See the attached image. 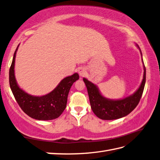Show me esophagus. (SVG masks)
Returning <instances> with one entry per match:
<instances>
[{
	"instance_id": "obj_1",
	"label": "esophagus",
	"mask_w": 160,
	"mask_h": 160,
	"mask_svg": "<svg viewBox=\"0 0 160 160\" xmlns=\"http://www.w3.org/2000/svg\"><path fill=\"white\" fill-rule=\"evenodd\" d=\"M78 73L80 76H84L86 73V69L84 67H80L78 68Z\"/></svg>"
}]
</instances>
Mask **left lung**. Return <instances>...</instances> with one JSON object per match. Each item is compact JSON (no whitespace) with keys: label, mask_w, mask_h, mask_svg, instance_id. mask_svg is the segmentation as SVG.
<instances>
[{"label":"left lung","mask_w":160,"mask_h":160,"mask_svg":"<svg viewBox=\"0 0 160 160\" xmlns=\"http://www.w3.org/2000/svg\"><path fill=\"white\" fill-rule=\"evenodd\" d=\"M142 58V51L138 45ZM142 62L143 64V58ZM89 98L91 108L96 117L102 120H114L124 117L129 114L139 102L146 83V67L143 64V76L140 86L132 95L121 99H109L103 96L100 92L98 87L95 84L83 78Z\"/></svg>","instance_id":"8db88e82"}]
</instances>
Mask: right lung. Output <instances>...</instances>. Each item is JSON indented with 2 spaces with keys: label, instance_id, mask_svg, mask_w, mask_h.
Returning a JSON list of instances; mask_svg holds the SVG:
<instances>
[{
  "label": "right lung",
  "instance_id": "add662e5",
  "mask_svg": "<svg viewBox=\"0 0 160 160\" xmlns=\"http://www.w3.org/2000/svg\"><path fill=\"white\" fill-rule=\"evenodd\" d=\"M19 44L14 52L9 68V85L13 95L22 110L30 117L37 120L48 121L58 118L67 107L69 90L74 82L79 79L77 73L64 78L52 92L43 96H32L20 88L14 73L16 55Z\"/></svg>",
  "mask_w": 160,
  "mask_h": 160
}]
</instances>
